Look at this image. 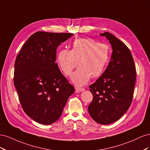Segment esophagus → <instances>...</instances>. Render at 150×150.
Returning a JSON list of instances; mask_svg holds the SVG:
<instances>
[{"instance_id":"esophagus-1","label":"esophagus","mask_w":150,"mask_h":150,"mask_svg":"<svg viewBox=\"0 0 150 150\" xmlns=\"http://www.w3.org/2000/svg\"><path fill=\"white\" fill-rule=\"evenodd\" d=\"M76 89V93H79V92H81L84 91V88H75Z\"/></svg>"}]
</instances>
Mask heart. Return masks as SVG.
I'll use <instances>...</instances> for the list:
<instances>
[{
    "instance_id": "heart-1",
    "label": "heart",
    "mask_w": 150,
    "mask_h": 150,
    "mask_svg": "<svg viewBox=\"0 0 150 150\" xmlns=\"http://www.w3.org/2000/svg\"><path fill=\"white\" fill-rule=\"evenodd\" d=\"M110 56L106 45L89 38H79L72 43L71 51L62 49L58 53L57 61L64 75L69 76L78 64L79 68L71 79L76 86L87 83L91 77L94 78L103 72Z\"/></svg>"
}]
</instances>
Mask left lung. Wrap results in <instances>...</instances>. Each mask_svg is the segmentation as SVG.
Listing matches in <instances>:
<instances>
[{
  "instance_id": "left-lung-1",
  "label": "left lung",
  "mask_w": 150,
  "mask_h": 150,
  "mask_svg": "<svg viewBox=\"0 0 150 150\" xmlns=\"http://www.w3.org/2000/svg\"><path fill=\"white\" fill-rule=\"evenodd\" d=\"M100 35L109 40L112 52L105 71L89 86L93 98L88 111L98 123L108 125L121 118L129 108L137 74L129 48L108 32Z\"/></svg>"
}]
</instances>
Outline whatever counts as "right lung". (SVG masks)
I'll return each mask as SVG.
<instances>
[{"mask_svg": "<svg viewBox=\"0 0 150 150\" xmlns=\"http://www.w3.org/2000/svg\"><path fill=\"white\" fill-rule=\"evenodd\" d=\"M72 35L36 32L17 56L13 83L21 104L26 114L40 124L50 125L59 118L74 92L55 62L57 47Z\"/></svg>", "mask_w": 150, "mask_h": 150, "instance_id": "add662e5", "label": "right lung"}]
</instances>
